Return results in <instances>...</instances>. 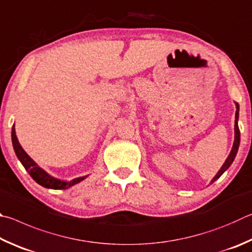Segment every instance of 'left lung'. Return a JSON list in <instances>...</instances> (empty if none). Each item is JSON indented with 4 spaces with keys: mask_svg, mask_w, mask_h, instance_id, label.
<instances>
[{
    "mask_svg": "<svg viewBox=\"0 0 252 252\" xmlns=\"http://www.w3.org/2000/svg\"><path fill=\"white\" fill-rule=\"evenodd\" d=\"M236 107H237V110H236V121H235V142H233V145H232V149L230 154H229V156L227 157L226 161L223 162V165L221 168H220V170L217 173V175L215 176V177L213 178V180H211L210 184H213L214 182H216L220 176H221L224 171H226L229 167H230V165L232 164L233 159H235V157L237 155V152H238V148H239V144H240V130H239V127H238V118H239V105H238V103H236Z\"/></svg>",
    "mask_w": 252,
    "mask_h": 252,
    "instance_id": "8db88e82",
    "label": "left lung"
}]
</instances>
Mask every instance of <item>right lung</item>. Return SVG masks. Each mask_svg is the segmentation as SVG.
Listing matches in <instances>:
<instances>
[{
	"instance_id": "obj_1",
	"label": "right lung",
	"mask_w": 252,
	"mask_h": 252,
	"mask_svg": "<svg viewBox=\"0 0 252 252\" xmlns=\"http://www.w3.org/2000/svg\"><path fill=\"white\" fill-rule=\"evenodd\" d=\"M12 144L17 158H19L20 161L22 162V165L24 166L26 171H28L31 177H32L35 182L43 187L50 188V189H67L69 187L74 186L75 184L81 183L82 180H84L87 177V176H84V177H78L70 180V182H66V180L57 179V178L52 177L51 175H48L46 171L42 169L41 167H39L36 162H35L32 158L25 153L24 149L22 148L16 137L14 125L12 127Z\"/></svg>"
}]
</instances>
